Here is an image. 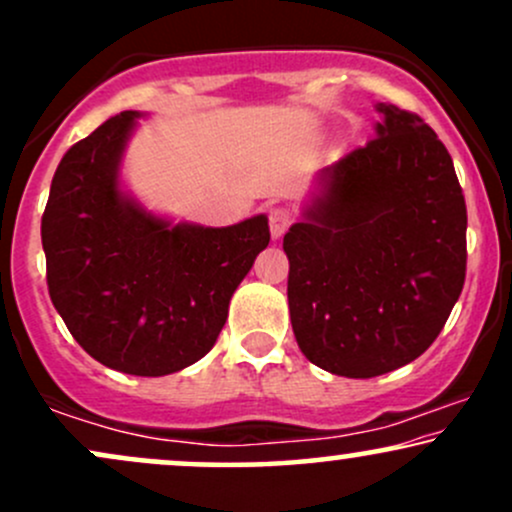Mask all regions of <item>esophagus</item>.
Instances as JSON below:
<instances>
[{"label":"esophagus","instance_id":"34e87169","mask_svg":"<svg viewBox=\"0 0 512 512\" xmlns=\"http://www.w3.org/2000/svg\"><path fill=\"white\" fill-rule=\"evenodd\" d=\"M291 221H293V216H291L289 209L276 207V209L269 211V231H272V238L276 240V238L284 236V233L289 231Z\"/></svg>","mask_w":512,"mask_h":512}]
</instances>
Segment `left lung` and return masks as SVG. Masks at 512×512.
I'll return each mask as SVG.
<instances>
[{"label": "left lung", "instance_id": "obj_1", "mask_svg": "<svg viewBox=\"0 0 512 512\" xmlns=\"http://www.w3.org/2000/svg\"><path fill=\"white\" fill-rule=\"evenodd\" d=\"M375 110V139L320 170L313 202L284 236L296 342L344 378L424 354L467 272V207L448 149L419 115Z\"/></svg>", "mask_w": 512, "mask_h": 512}]
</instances>
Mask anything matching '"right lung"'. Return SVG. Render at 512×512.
Masks as SVG:
<instances>
[{"label": "right lung", "mask_w": 512, "mask_h": 512, "mask_svg": "<svg viewBox=\"0 0 512 512\" xmlns=\"http://www.w3.org/2000/svg\"><path fill=\"white\" fill-rule=\"evenodd\" d=\"M142 113L110 117L64 154L40 236L52 305L88 356L127 375L178 373L219 339L233 291L269 245L267 216L173 223L120 187Z\"/></svg>", "instance_id": "right-lung-1"}]
</instances>
